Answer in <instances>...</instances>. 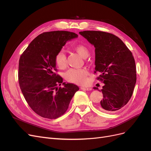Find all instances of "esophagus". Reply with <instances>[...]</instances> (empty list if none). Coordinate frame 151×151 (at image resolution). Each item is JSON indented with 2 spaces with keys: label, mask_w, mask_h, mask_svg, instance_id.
Instances as JSON below:
<instances>
[{
  "label": "esophagus",
  "mask_w": 151,
  "mask_h": 151,
  "mask_svg": "<svg viewBox=\"0 0 151 151\" xmlns=\"http://www.w3.org/2000/svg\"><path fill=\"white\" fill-rule=\"evenodd\" d=\"M81 89L84 90V91H91V89H92L90 88H86V87H81Z\"/></svg>",
  "instance_id": "esophagus-1"
}]
</instances>
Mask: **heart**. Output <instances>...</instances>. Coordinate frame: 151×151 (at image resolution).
<instances>
[{
  "instance_id": "1",
  "label": "heart",
  "mask_w": 151,
  "mask_h": 151,
  "mask_svg": "<svg viewBox=\"0 0 151 151\" xmlns=\"http://www.w3.org/2000/svg\"><path fill=\"white\" fill-rule=\"evenodd\" d=\"M73 49L80 56L86 58L89 55V50L83 44H77L73 46ZM56 65L63 69L67 65V57L64 52H59L55 57ZM88 71L86 68H70L64 74L65 79L69 83L77 84H84L87 82Z\"/></svg>"
}]
</instances>
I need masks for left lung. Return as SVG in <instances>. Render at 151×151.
Returning <instances> with one entry per match:
<instances>
[{"label":"left lung","mask_w":151,"mask_h":151,"mask_svg":"<svg viewBox=\"0 0 151 151\" xmlns=\"http://www.w3.org/2000/svg\"><path fill=\"white\" fill-rule=\"evenodd\" d=\"M79 34L95 48V71L104 83L103 98L99 108L113 113L130 99L136 83V66L130 50L116 36L99 31H84ZM98 89V88H94Z\"/></svg>","instance_id":"1"}]
</instances>
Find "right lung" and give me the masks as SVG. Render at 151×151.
Here are the masks:
<instances>
[{"label":"right lung","instance_id":"obj_1","mask_svg":"<svg viewBox=\"0 0 151 151\" xmlns=\"http://www.w3.org/2000/svg\"><path fill=\"white\" fill-rule=\"evenodd\" d=\"M78 35L66 31L45 32L36 37L22 53L18 80L26 102L40 116L56 119L64 114L79 87L63 83L57 74L55 57L67 41ZM63 88H58L61 83Z\"/></svg>","mask_w":151,"mask_h":151}]
</instances>
